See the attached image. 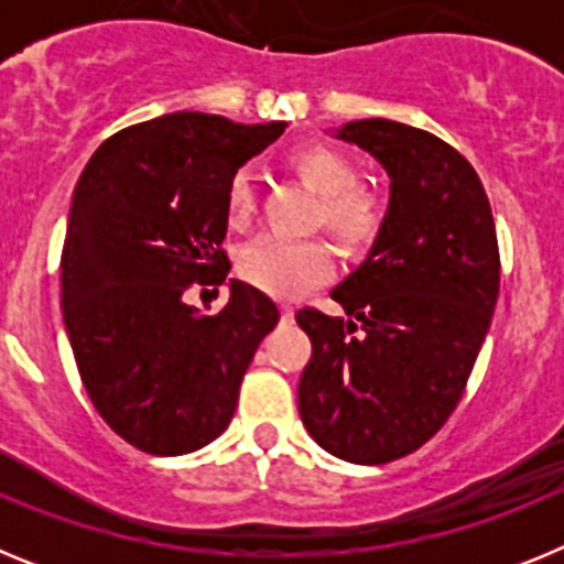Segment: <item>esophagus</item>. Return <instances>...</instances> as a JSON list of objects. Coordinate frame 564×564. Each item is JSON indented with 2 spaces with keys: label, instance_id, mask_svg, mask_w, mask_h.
<instances>
[{
  "label": "esophagus",
  "instance_id": "1",
  "mask_svg": "<svg viewBox=\"0 0 564 564\" xmlns=\"http://www.w3.org/2000/svg\"><path fill=\"white\" fill-rule=\"evenodd\" d=\"M282 322H285V325H291V322H293V307L282 305Z\"/></svg>",
  "mask_w": 564,
  "mask_h": 564
}]
</instances>
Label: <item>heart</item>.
Instances as JSON below:
<instances>
[{
  "label": "heart",
  "instance_id": "1",
  "mask_svg": "<svg viewBox=\"0 0 564 564\" xmlns=\"http://www.w3.org/2000/svg\"><path fill=\"white\" fill-rule=\"evenodd\" d=\"M299 181L318 194L316 223L325 226L344 251L361 253L372 248L383 228V203L372 188L356 186V163L336 147L311 143L288 158ZM226 212L234 226L248 223L253 214V183L248 172H237L226 188ZM239 276L257 291L276 299H296L311 288L330 282L336 259L327 242H288L259 237L237 257Z\"/></svg>",
  "mask_w": 564,
  "mask_h": 564
}]
</instances>
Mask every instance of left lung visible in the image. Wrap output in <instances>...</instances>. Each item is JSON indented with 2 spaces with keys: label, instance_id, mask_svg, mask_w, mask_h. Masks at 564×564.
<instances>
[{
  "label": "left lung",
  "instance_id": "1",
  "mask_svg": "<svg viewBox=\"0 0 564 564\" xmlns=\"http://www.w3.org/2000/svg\"><path fill=\"white\" fill-rule=\"evenodd\" d=\"M338 138L390 174L370 257L330 293L347 318L296 313L313 352L299 415L341 460L378 466L421 449L460 403L500 293V248L471 163L432 132L370 118Z\"/></svg>",
  "mask_w": 564,
  "mask_h": 564
}]
</instances>
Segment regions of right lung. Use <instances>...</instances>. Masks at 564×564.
<instances>
[{
  "mask_svg": "<svg viewBox=\"0 0 564 564\" xmlns=\"http://www.w3.org/2000/svg\"><path fill=\"white\" fill-rule=\"evenodd\" d=\"M285 121L172 112L115 132L84 166L62 251V313L84 390L115 435L174 457L220 437L279 311L231 279L203 313L192 285L231 271L226 188Z\"/></svg>",
  "mask_w": 564,
  "mask_h": 564,
  "instance_id": "add662e5",
  "label": "right lung"
}]
</instances>
